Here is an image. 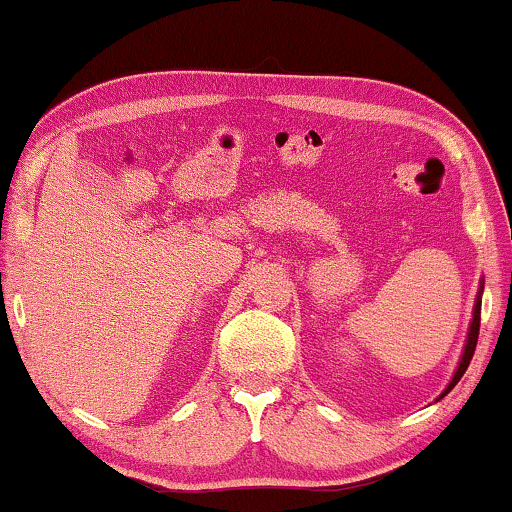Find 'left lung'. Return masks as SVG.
I'll use <instances>...</instances> for the list:
<instances>
[{
  "instance_id": "8db88e82",
  "label": "left lung",
  "mask_w": 512,
  "mask_h": 512,
  "mask_svg": "<svg viewBox=\"0 0 512 512\" xmlns=\"http://www.w3.org/2000/svg\"><path fill=\"white\" fill-rule=\"evenodd\" d=\"M480 305H482V284H480V293L478 298H475V307H473V321H471V328H468V338H466V345H464V354H461V361L457 366V373H454V377L450 380V384H447V389L440 394V398L450 394V391L454 389V384H457L461 380V375L466 373L468 363H471L473 359V352H475V345H478V333H480Z\"/></svg>"
}]
</instances>
